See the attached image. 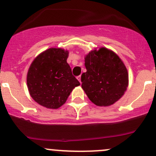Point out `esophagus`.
Returning a JSON list of instances; mask_svg holds the SVG:
<instances>
[{
  "instance_id": "1",
  "label": "esophagus",
  "mask_w": 156,
  "mask_h": 156,
  "mask_svg": "<svg viewBox=\"0 0 156 156\" xmlns=\"http://www.w3.org/2000/svg\"><path fill=\"white\" fill-rule=\"evenodd\" d=\"M77 79H78V81H79V82L81 83V75H79V76L77 77Z\"/></svg>"
}]
</instances>
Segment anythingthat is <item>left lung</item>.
I'll use <instances>...</instances> for the list:
<instances>
[{
  "mask_svg": "<svg viewBox=\"0 0 156 156\" xmlns=\"http://www.w3.org/2000/svg\"><path fill=\"white\" fill-rule=\"evenodd\" d=\"M84 62L87 72L81 75V87L88 98L98 106L114 104L128 86V73L124 62L106 48L91 50Z\"/></svg>",
  "mask_w": 156,
  "mask_h": 156,
  "instance_id": "obj_1",
  "label": "left lung"
}]
</instances>
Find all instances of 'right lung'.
I'll return each instance as SVG.
<instances>
[{"instance_id": "add662e5", "label": "right lung", "mask_w": 156, "mask_h": 156, "mask_svg": "<svg viewBox=\"0 0 156 156\" xmlns=\"http://www.w3.org/2000/svg\"><path fill=\"white\" fill-rule=\"evenodd\" d=\"M69 51L50 48L33 60L27 74V85L33 100L48 108L66 103L72 90L80 85L68 63Z\"/></svg>"}]
</instances>
